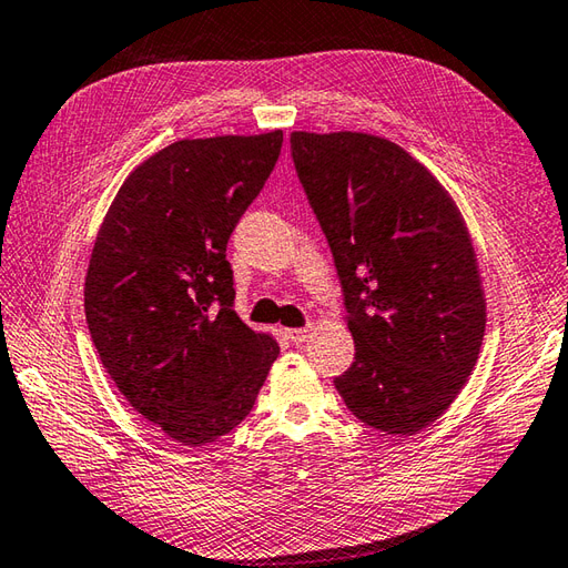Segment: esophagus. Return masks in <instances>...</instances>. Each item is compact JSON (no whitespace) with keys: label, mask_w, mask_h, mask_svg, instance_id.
Segmentation results:
<instances>
[{"label":"esophagus","mask_w":568,"mask_h":568,"mask_svg":"<svg viewBox=\"0 0 568 568\" xmlns=\"http://www.w3.org/2000/svg\"><path fill=\"white\" fill-rule=\"evenodd\" d=\"M310 337V329L307 327H295V329H287V339L295 342V344H303Z\"/></svg>","instance_id":"esophagus-1"}]
</instances>
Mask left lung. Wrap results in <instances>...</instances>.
Segmentation results:
<instances>
[{"label": "left lung", "instance_id": "left-lung-1", "mask_svg": "<svg viewBox=\"0 0 568 568\" xmlns=\"http://www.w3.org/2000/svg\"><path fill=\"white\" fill-rule=\"evenodd\" d=\"M291 152L357 347L337 392L362 424L414 436L460 394L483 347L468 229L436 176L384 138L293 132Z\"/></svg>", "mask_w": 568, "mask_h": 568}]
</instances>
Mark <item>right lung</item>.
I'll return each instance as SVG.
<instances>
[{
	"mask_svg": "<svg viewBox=\"0 0 568 568\" xmlns=\"http://www.w3.org/2000/svg\"><path fill=\"white\" fill-rule=\"evenodd\" d=\"M283 130L180 140L120 186L85 275V320L132 408L182 446L251 414L277 342L233 310L226 243L281 158Z\"/></svg>",
	"mask_w": 568,
	"mask_h": 568,
	"instance_id": "1",
	"label": "right lung"
}]
</instances>
